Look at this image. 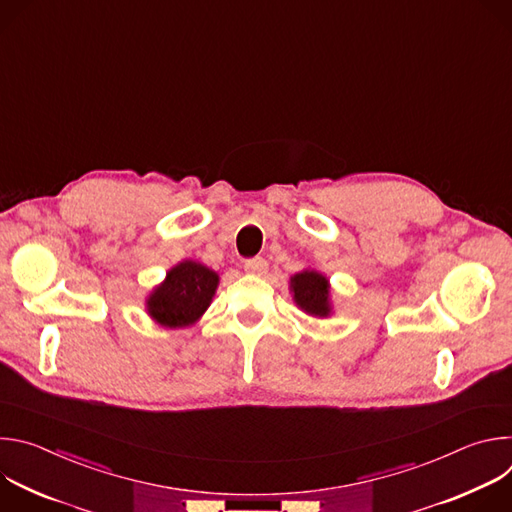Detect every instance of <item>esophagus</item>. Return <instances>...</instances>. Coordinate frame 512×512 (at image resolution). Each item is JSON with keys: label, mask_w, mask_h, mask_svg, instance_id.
Listing matches in <instances>:
<instances>
[{"label": "esophagus", "mask_w": 512, "mask_h": 512, "mask_svg": "<svg viewBox=\"0 0 512 512\" xmlns=\"http://www.w3.org/2000/svg\"><path fill=\"white\" fill-rule=\"evenodd\" d=\"M245 271L251 275H265L267 273V261L263 257H253L245 261Z\"/></svg>", "instance_id": "34e87169"}]
</instances>
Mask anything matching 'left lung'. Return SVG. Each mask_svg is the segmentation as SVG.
Segmentation results:
<instances>
[{
  "label": "left lung",
  "instance_id": "1",
  "mask_svg": "<svg viewBox=\"0 0 512 512\" xmlns=\"http://www.w3.org/2000/svg\"><path fill=\"white\" fill-rule=\"evenodd\" d=\"M294 304L312 318H330L334 312L330 298V279L318 269H302L289 277Z\"/></svg>",
  "mask_w": 512,
  "mask_h": 512
}]
</instances>
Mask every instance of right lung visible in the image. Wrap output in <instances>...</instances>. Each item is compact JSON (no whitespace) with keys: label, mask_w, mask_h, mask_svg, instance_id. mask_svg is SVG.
<instances>
[{"label":"right lung","mask_w":512,"mask_h":512,"mask_svg":"<svg viewBox=\"0 0 512 512\" xmlns=\"http://www.w3.org/2000/svg\"><path fill=\"white\" fill-rule=\"evenodd\" d=\"M218 281L221 279L214 269L200 261L184 259L150 291L145 298V312L162 328H190L212 304Z\"/></svg>","instance_id":"add662e5"}]
</instances>
